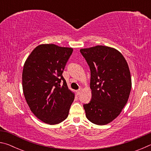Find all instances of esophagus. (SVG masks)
Wrapping results in <instances>:
<instances>
[{
	"label": "esophagus",
	"mask_w": 151,
	"mask_h": 151,
	"mask_svg": "<svg viewBox=\"0 0 151 151\" xmlns=\"http://www.w3.org/2000/svg\"><path fill=\"white\" fill-rule=\"evenodd\" d=\"M81 92H82V88H79L78 90L76 91V93H77L78 95H79V94L81 93Z\"/></svg>",
	"instance_id": "obj_1"
}]
</instances>
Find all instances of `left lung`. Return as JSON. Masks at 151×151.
Here are the masks:
<instances>
[{"instance_id": "left-lung-1", "label": "left lung", "mask_w": 151, "mask_h": 151, "mask_svg": "<svg viewBox=\"0 0 151 151\" xmlns=\"http://www.w3.org/2000/svg\"><path fill=\"white\" fill-rule=\"evenodd\" d=\"M91 70L92 99L83 105L91 122L104 125L115 119L126 105L131 90L127 60L114 48L103 45L81 48Z\"/></svg>"}]
</instances>
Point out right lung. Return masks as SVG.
I'll return each instance as SVG.
<instances>
[{"label":"right lung","mask_w":151,"mask_h":151,"mask_svg":"<svg viewBox=\"0 0 151 151\" xmlns=\"http://www.w3.org/2000/svg\"><path fill=\"white\" fill-rule=\"evenodd\" d=\"M73 50L54 44L40 45L24 63L22 79L25 99L32 113L48 124L67 118L75 99L63 76Z\"/></svg>","instance_id":"right-lung-1"}]
</instances>
